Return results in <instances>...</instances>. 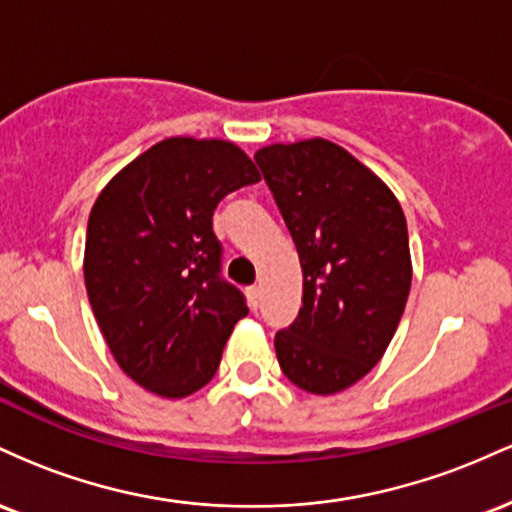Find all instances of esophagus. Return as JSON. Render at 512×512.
Listing matches in <instances>:
<instances>
[{
  "mask_svg": "<svg viewBox=\"0 0 512 512\" xmlns=\"http://www.w3.org/2000/svg\"><path fill=\"white\" fill-rule=\"evenodd\" d=\"M246 295H249V304H251V309H256V307H258V302H261V287H258V285H251L249 290H246Z\"/></svg>",
  "mask_w": 512,
  "mask_h": 512,
  "instance_id": "34e87169",
  "label": "esophagus"
}]
</instances>
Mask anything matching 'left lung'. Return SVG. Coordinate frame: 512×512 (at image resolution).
Instances as JSON below:
<instances>
[{
  "label": "left lung",
  "mask_w": 512,
  "mask_h": 512,
  "mask_svg": "<svg viewBox=\"0 0 512 512\" xmlns=\"http://www.w3.org/2000/svg\"><path fill=\"white\" fill-rule=\"evenodd\" d=\"M302 266V307L275 333L280 370L309 394L363 380L394 338L411 290L409 229L396 195L329 140L254 154Z\"/></svg>",
  "instance_id": "left-lung-1"
}]
</instances>
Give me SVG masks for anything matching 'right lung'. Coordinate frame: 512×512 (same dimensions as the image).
I'll use <instances>...</instances> for the list:
<instances>
[{"label":"right lung","mask_w":512,"mask_h":512,"mask_svg":"<svg viewBox=\"0 0 512 512\" xmlns=\"http://www.w3.org/2000/svg\"><path fill=\"white\" fill-rule=\"evenodd\" d=\"M261 181L234 142L169 137L120 169L86 227L84 283L120 370L147 392L183 399L212 380L244 295L220 278L212 212Z\"/></svg>","instance_id":"obj_1"}]
</instances>
